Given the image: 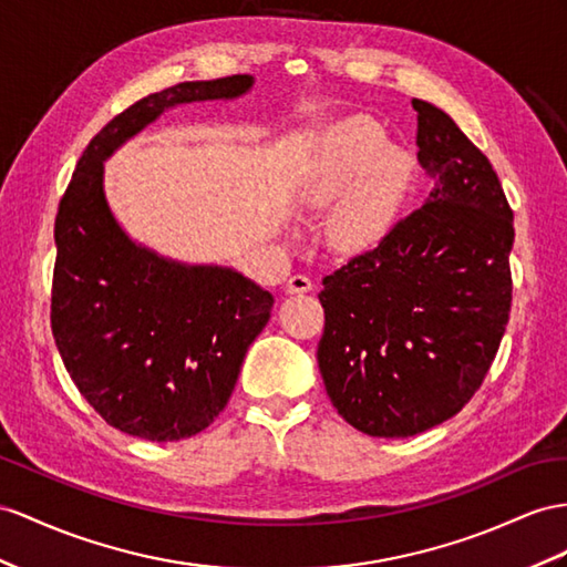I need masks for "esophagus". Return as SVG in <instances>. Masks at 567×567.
Returning a JSON list of instances; mask_svg holds the SVG:
<instances>
[{
	"instance_id": "esophagus-1",
	"label": "esophagus",
	"mask_w": 567,
	"mask_h": 567,
	"mask_svg": "<svg viewBox=\"0 0 567 567\" xmlns=\"http://www.w3.org/2000/svg\"><path fill=\"white\" fill-rule=\"evenodd\" d=\"M311 289H313V282L307 278V275H292L285 285L287 295H303V292H311Z\"/></svg>"
}]
</instances>
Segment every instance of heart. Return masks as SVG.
<instances>
[{
	"mask_svg": "<svg viewBox=\"0 0 567 567\" xmlns=\"http://www.w3.org/2000/svg\"><path fill=\"white\" fill-rule=\"evenodd\" d=\"M412 182V157L385 145V132L369 117L338 122L316 145L299 177L301 210H326L332 203L328 239L338 251L359 256L379 246L395 225Z\"/></svg>",
	"mask_w": 567,
	"mask_h": 567,
	"instance_id": "1",
	"label": "heart"
}]
</instances>
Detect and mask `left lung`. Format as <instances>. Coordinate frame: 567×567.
Returning <instances> with one entry per match:
<instances>
[{
  "label": "left lung",
  "mask_w": 567,
  "mask_h": 567,
  "mask_svg": "<svg viewBox=\"0 0 567 567\" xmlns=\"http://www.w3.org/2000/svg\"><path fill=\"white\" fill-rule=\"evenodd\" d=\"M422 208L323 278L318 369L357 431L408 439L455 416L498 352L513 299V210L488 157L441 107L412 100Z\"/></svg>",
  "instance_id": "left-lung-1"
}]
</instances>
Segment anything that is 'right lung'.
<instances>
[{
  "instance_id": "add662e5",
  "label": "right lung",
  "mask_w": 567,
  "mask_h": 567,
  "mask_svg": "<svg viewBox=\"0 0 567 567\" xmlns=\"http://www.w3.org/2000/svg\"><path fill=\"white\" fill-rule=\"evenodd\" d=\"M251 89L254 76L237 74L138 100L89 143L56 213V350L91 408L136 439L182 441L225 410L272 295L235 268L184 264L128 237L105 196V159L165 110Z\"/></svg>"
}]
</instances>
